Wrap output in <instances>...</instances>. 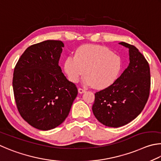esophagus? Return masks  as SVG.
<instances>
[{
  "instance_id": "1",
  "label": "esophagus",
  "mask_w": 161,
  "mask_h": 161,
  "mask_svg": "<svg viewBox=\"0 0 161 161\" xmlns=\"http://www.w3.org/2000/svg\"><path fill=\"white\" fill-rule=\"evenodd\" d=\"M86 92V90L85 89H83V88H78V92L79 93H83V92Z\"/></svg>"
}]
</instances>
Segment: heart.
<instances>
[{"mask_svg": "<svg viewBox=\"0 0 161 161\" xmlns=\"http://www.w3.org/2000/svg\"><path fill=\"white\" fill-rule=\"evenodd\" d=\"M123 66L121 56L108 47L85 44L69 56L64 62V70L73 83L78 82L85 73L83 83L97 89L113 84L119 77Z\"/></svg>", "mask_w": 161, "mask_h": 161, "instance_id": "1", "label": "heart"}]
</instances>
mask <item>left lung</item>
<instances>
[{"instance_id": "8db88e82", "label": "left lung", "mask_w": 161, "mask_h": 161, "mask_svg": "<svg viewBox=\"0 0 161 161\" xmlns=\"http://www.w3.org/2000/svg\"><path fill=\"white\" fill-rule=\"evenodd\" d=\"M129 64L117 80L95 94L92 112L96 119L109 127H119L134 120L144 108L151 87L148 61L136 47L126 42Z\"/></svg>"}]
</instances>
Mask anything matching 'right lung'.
<instances>
[{"mask_svg":"<svg viewBox=\"0 0 161 161\" xmlns=\"http://www.w3.org/2000/svg\"><path fill=\"white\" fill-rule=\"evenodd\" d=\"M64 44L47 40L22 53L14 69L13 87L21 117L33 127L47 131L63 123L78 95L58 66Z\"/></svg>","mask_w":161,"mask_h":161,"instance_id":"right-lung-1","label":"right lung"}]
</instances>
